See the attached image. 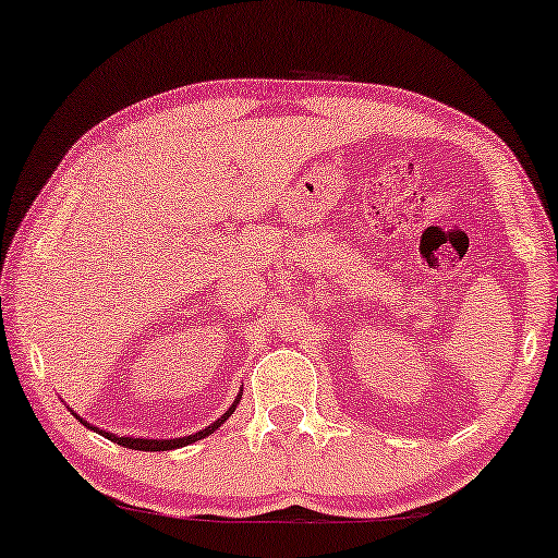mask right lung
<instances>
[{
	"label": "right lung",
	"instance_id": "obj_1",
	"mask_svg": "<svg viewBox=\"0 0 558 558\" xmlns=\"http://www.w3.org/2000/svg\"><path fill=\"white\" fill-rule=\"evenodd\" d=\"M240 399H242V389H240V395H238V399H234L232 402V407L230 410H227L222 417L219 420H215L211 422L209 427H204V429H199V433H194V435H190V437H177V439H144V437H119V435H113V433H106V429H98V427H93L90 422H85L83 417H75L83 422L85 427L88 429H93V433H98V435H104V437H108L111 439V442H119V445H123V447H129V450H144V452H163V450H177V447H184V445H192V442H197V439H204V437H209L211 433H215V429H219L225 425L227 420H230V414L234 412V407L240 404Z\"/></svg>",
	"mask_w": 558,
	"mask_h": 558
}]
</instances>
